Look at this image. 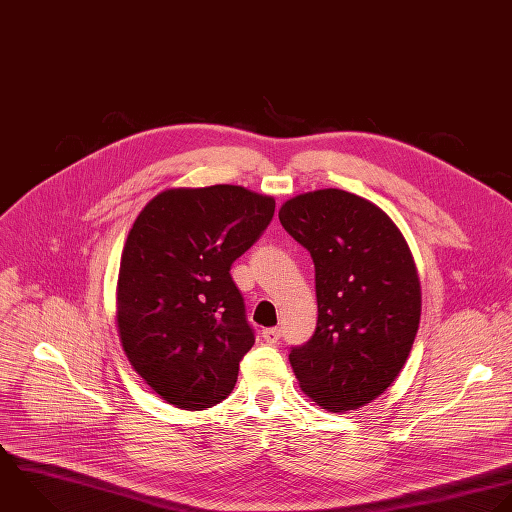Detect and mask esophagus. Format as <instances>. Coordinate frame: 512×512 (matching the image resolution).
<instances>
[{"mask_svg":"<svg viewBox=\"0 0 512 512\" xmlns=\"http://www.w3.org/2000/svg\"><path fill=\"white\" fill-rule=\"evenodd\" d=\"M263 339L269 345H275L281 339V329L279 327H271V329H263Z\"/></svg>","mask_w":512,"mask_h":512,"instance_id":"esophagus-1","label":"esophagus"}]
</instances>
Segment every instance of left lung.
<instances>
[{
    "mask_svg": "<svg viewBox=\"0 0 512 512\" xmlns=\"http://www.w3.org/2000/svg\"><path fill=\"white\" fill-rule=\"evenodd\" d=\"M315 263L317 329L291 351L301 391L329 413L361 409L399 377L421 321V281L407 239L375 203L317 189L279 209Z\"/></svg>",
    "mask_w": 512,
    "mask_h": 512,
    "instance_id": "1",
    "label": "left lung"
}]
</instances>
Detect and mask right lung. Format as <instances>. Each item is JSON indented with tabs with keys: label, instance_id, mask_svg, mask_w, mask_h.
<instances>
[{
	"label": "right lung",
	"instance_id": "1",
	"mask_svg": "<svg viewBox=\"0 0 512 512\" xmlns=\"http://www.w3.org/2000/svg\"><path fill=\"white\" fill-rule=\"evenodd\" d=\"M273 213V197L241 185L171 187L129 229L117 331L131 367L169 405L205 411L233 391L255 335L229 269Z\"/></svg>",
	"mask_w": 512,
	"mask_h": 512
}]
</instances>
